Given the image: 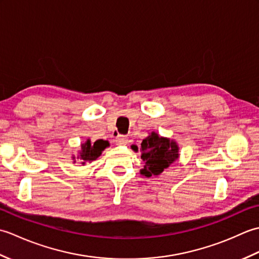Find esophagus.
I'll return each mask as SVG.
<instances>
[{
	"instance_id": "34e87169",
	"label": "esophagus",
	"mask_w": 259,
	"mask_h": 259,
	"mask_svg": "<svg viewBox=\"0 0 259 259\" xmlns=\"http://www.w3.org/2000/svg\"><path fill=\"white\" fill-rule=\"evenodd\" d=\"M129 139L126 138L125 136H122V135H119L117 138H115V144L117 145H126L128 144Z\"/></svg>"
}]
</instances>
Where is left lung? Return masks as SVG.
Instances as JSON below:
<instances>
[{
	"label": "left lung",
	"instance_id": "left-lung-1",
	"mask_svg": "<svg viewBox=\"0 0 259 259\" xmlns=\"http://www.w3.org/2000/svg\"><path fill=\"white\" fill-rule=\"evenodd\" d=\"M138 151V147H131ZM141 159L144 160V169L140 170L142 176L151 177V176L160 175L163 170L168 169L172 162L179 157V147L175 140H170L163 137H159L158 134L151 133L146 139L142 140Z\"/></svg>",
	"mask_w": 259,
	"mask_h": 259
}]
</instances>
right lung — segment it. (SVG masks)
Returning <instances> with one entry per match:
<instances>
[{
	"label": "right lung",
	"mask_w": 259,
	"mask_h": 259,
	"mask_svg": "<svg viewBox=\"0 0 259 259\" xmlns=\"http://www.w3.org/2000/svg\"><path fill=\"white\" fill-rule=\"evenodd\" d=\"M107 147H109V142L107 140L100 139L96 142H91L90 139H88L84 144L81 145V150L79 152L78 159H80L82 164H84L85 162H91L96 160L98 157H100L102 151ZM73 159L75 158L73 157Z\"/></svg>",
	"instance_id": "1"
}]
</instances>
